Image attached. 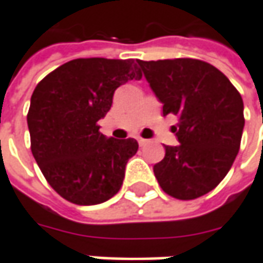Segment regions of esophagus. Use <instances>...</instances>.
Returning a JSON list of instances; mask_svg holds the SVG:
<instances>
[{"label": "esophagus", "instance_id": "1", "mask_svg": "<svg viewBox=\"0 0 263 263\" xmlns=\"http://www.w3.org/2000/svg\"><path fill=\"white\" fill-rule=\"evenodd\" d=\"M138 144H140L141 147H144V145H147L148 144V140H145V138H138Z\"/></svg>", "mask_w": 263, "mask_h": 263}]
</instances>
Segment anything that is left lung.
I'll return each instance as SVG.
<instances>
[{
    "label": "left lung",
    "instance_id": "obj_1",
    "mask_svg": "<svg viewBox=\"0 0 263 263\" xmlns=\"http://www.w3.org/2000/svg\"><path fill=\"white\" fill-rule=\"evenodd\" d=\"M138 65L163 103V115L179 145H166V156L154 164L161 189L189 201L213 191L233 166L245 126L243 100L230 80L214 65L192 58L141 61Z\"/></svg>",
    "mask_w": 263,
    "mask_h": 263
}]
</instances>
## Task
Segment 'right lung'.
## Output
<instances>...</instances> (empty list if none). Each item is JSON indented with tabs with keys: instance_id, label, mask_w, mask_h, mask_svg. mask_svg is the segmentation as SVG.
<instances>
[{
	"instance_id": "obj_1",
	"label": "right lung",
	"mask_w": 263,
	"mask_h": 263,
	"mask_svg": "<svg viewBox=\"0 0 263 263\" xmlns=\"http://www.w3.org/2000/svg\"><path fill=\"white\" fill-rule=\"evenodd\" d=\"M141 77L134 59L78 58L36 86L27 114L30 148L64 199L96 205L119 192L138 142L106 138L97 122L110 110L115 90Z\"/></svg>"
}]
</instances>
